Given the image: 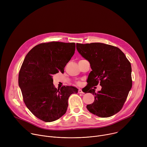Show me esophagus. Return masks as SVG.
<instances>
[{
    "label": "esophagus",
    "instance_id": "esophagus-1",
    "mask_svg": "<svg viewBox=\"0 0 147 147\" xmlns=\"http://www.w3.org/2000/svg\"><path fill=\"white\" fill-rule=\"evenodd\" d=\"M78 92V93H79V94H83V93H84V92H83V91H82V90H81V89H79Z\"/></svg>",
    "mask_w": 147,
    "mask_h": 147
}]
</instances>
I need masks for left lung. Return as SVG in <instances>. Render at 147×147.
<instances>
[{"label":"left lung","mask_w":147,"mask_h":147,"mask_svg":"<svg viewBox=\"0 0 147 147\" xmlns=\"http://www.w3.org/2000/svg\"><path fill=\"white\" fill-rule=\"evenodd\" d=\"M76 48L90 62L92 69L87 79V92L94 95L95 100L87 105V109L100 117L115 115L121 109L132 87L130 61L119 48L112 45L77 43ZM98 83L102 88L95 93L92 88Z\"/></svg>","instance_id":"left-lung-1"}]
</instances>
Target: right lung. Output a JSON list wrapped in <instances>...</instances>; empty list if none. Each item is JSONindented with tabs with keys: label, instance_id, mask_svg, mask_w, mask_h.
<instances>
[{
	"label": "right lung",
	"instance_id": "1",
	"mask_svg": "<svg viewBox=\"0 0 147 147\" xmlns=\"http://www.w3.org/2000/svg\"><path fill=\"white\" fill-rule=\"evenodd\" d=\"M74 42H50L36 45L26 55L18 74L23 100L31 112L40 120L51 122L66 112L68 99L77 94L72 86L56 88L52 75L64 69L74 54Z\"/></svg>",
	"mask_w": 147,
	"mask_h": 147
}]
</instances>
